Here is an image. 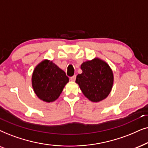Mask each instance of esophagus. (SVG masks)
I'll list each match as a JSON object with an SVG mask.
<instances>
[{"mask_svg": "<svg viewBox=\"0 0 148 148\" xmlns=\"http://www.w3.org/2000/svg\"><path fill=\"white\" fill-rule=\"evenodd\" d=\"M76 78V76L74 75L73 76H72V77H70V80L71 81H75Z\"/></svg>", "mask_w": 148, "mask_h": 148, "instance_id": "obj_1", "label": "esophagus"}]
</instances>
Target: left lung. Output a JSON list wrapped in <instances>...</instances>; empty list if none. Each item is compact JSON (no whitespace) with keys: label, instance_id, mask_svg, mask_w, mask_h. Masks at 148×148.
Wrapping results in <instances>:
<instances>
[{"label":"left lung","instance_id":"1","mask_svg":"<svg viewBox=\"0 0 148 148\" xmlns=\"http://www.w3.org/2000/svg\"><path fill=\"white\" fill-rule=\"evenodd\" d=\"M82 74L76 76V82L82 93L92 102L106 99L111 91L114 82L112 70L107 63L98 58L82 63Z\"/></svg>","mask_w":148,"mask_h":148}]
</instances>
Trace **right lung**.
Listing matches in <instances>:
<instances>
[{
  "mask_svg": "<svg viewBox=\"0 0 148 148\" xmlns=\"http://www.w3.org/2000/svg\"><path fill=\"white\" fill-rule=\"evenodd\" d=\"M69 78L62 69L49 60L40 62L33 72L32 84L39 99L52 102L60 97Z\"/></svg>",
  "mask_w": 148,
  "mask_h": 148,
  "instance_id": "obj_1",
  "label": "right lung"
}]
</instances>
